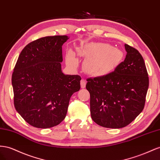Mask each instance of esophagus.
I'll list each match as a JSON object with an SVG mask.
<instances>
[{
  "instance_id": "1",
  "label": "esophagus",
  "mask_w": 160,
  "mask_h": 160,
  "mask_svg": "<svg viewBox=\"0 0 160 160\" xmlns=\"http://www.w3.org/2000/svg\"><path fill=\"white\" fill-rule=\"evenodd\" d=\"M80 84H81V88H85L86 86V80L82 78L81 80V82H80Z\"/></svg>"
}]
</instances>
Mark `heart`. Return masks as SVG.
<instances>
[{
	"instance_id": "heart-1",
	"label": "heart",
	"mask_w": 160,
	"mask_h": 160,
	"mask_svg": "<svg viewBox=\"0 0 160 160\" xmlns=\"http://www.w3.org/2000/svg\"><path fill=\"white\" fill-rule=\"evenodd\" d=\"M80 56L88 58L86 64L88 72L93 74H100L108 71L119 60L121 53L116 48L107 43H90L85 45L78 50ZM68 63L76 66L77 60L72 52L67 54Z\"/></svg>"
}]
</instances>
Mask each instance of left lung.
Listing matches in <instances>:
<instances>
[{
    "mask_svg": "<svg viewBox=\"0 0 160 160\" xmlns=\"http://www.w3.org/2000/svg\"><path fill=\"white\" fill-rule=\"evenodd\" d=\"M124 62L106 75L86 79L92 120L106 128L126 127L142 112L149 87L143 58L138 49L125 44Z\"/></svg>",
    "mask_w": 160,
    "mask_h": 160,
    "instance_id": "left-lung-1",
    "label": "left lung"
}]
</instances>
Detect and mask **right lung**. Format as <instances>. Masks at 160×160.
Wrapping results in <instances>:
<instances>
[{"mask_svg": "<svg viewBox=\"0 0 160 160\" xmlns=\"http://www.w3.org/2000/svg\"><path fill=\"white\" fill-rule=\"evenodd\" d=\"M66 35L48 36L27 44L12 74L14 105L31 126L47 129L64 119L72 95L80 89L81 77L62 72V46Z\"/></svg>", "mask_w": 160, "mask_h": 160, "instance_id": "add662e5", "label": "right lung"}]
</instances>
